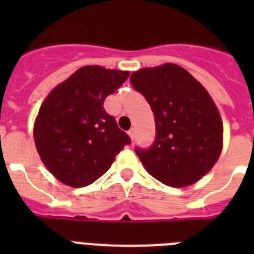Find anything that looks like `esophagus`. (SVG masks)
Returning a JSON list of instances; mask_svg holds the SVG:
<instances>
[{
  "label": "esophagus",
  "instance_id": "1",
  "mask_svg": "<svg viewBox=\"0 0 254 254\" xmlns=\"http://www.w3.org/2000/svg\"><path fill=\"white\" fill-rule=\"evenodd\" d=\"M128 134H129V137L132 138V140H133L134 138V136H136V131H134V128H131L128 131Z\"/></svg>",
  "mask_w": 254,
  "mask_h": 254
}]
</instances>
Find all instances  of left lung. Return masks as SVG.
Returning <instances> with one entry per match:
<instances>
[{
  "label": "left lung",
  "mask_w": 254,
  "mask_h": 254,
  "mask_svg": "<svg viewBox=\"0 0 254 254\" xmlns=\"http://www.w3.org/2000/svg\"><path fill=\"white\" fill-rule=\"evenodd\" d=\"M129 81L155 117L152 145L134 147L141 163L164 185H193L210 172L223 149V122L211 96L174 64L136 71Z\"/></svg>",
  "instance_id": "8db88e82"
}]
</instances>
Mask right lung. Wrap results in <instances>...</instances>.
<instances>
[{"label": "right lung", "instance_id": "1", "mask_svg": "<svg viewBox=\"0 0 254 254\" xmlns=\"http://www.w3.org/2000/svg\"><path fill=\"white\" fill-rule=\"evenodd\" d=\"M128 76L127 71L85 66L47 96L35 121L34 141L58 181L76 188L91 185L131 143L103 107Z\"/></svg>", "mask_w": 254, "mask_h": 254}]
</instances>
